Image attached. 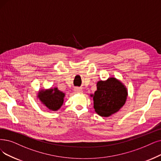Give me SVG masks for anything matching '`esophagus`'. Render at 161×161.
<instances>
[{"instance_id":"esophagus-1","label":"esophagus","mask_w":161,"mask_h":161,"mask_svg":"<svg viewBox=\"0 0 161 161\" xmlns=\"http://www.w3.org/2000/svg\"><path fill=\"white\" fill-rule=\"evenodd\" d=\"M76 92H78V93H82V90H81L80 88H77L76 89Z\"/></svg>"}]
</instances>
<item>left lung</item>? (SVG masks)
Instances as JSON below:
<instances>
[{"instance_id": "1", "label": "left lung", "mask_w": 161, "mask_h": 161, "mask_svg": "<svg viewBox=\"0 0 161 161\" xmlns=\"http://www.w3.org/2000/svg\"><path fill=\"white\" fill-rule=\"evenodd\" d=\"M127 96L126 88L115 78L98 81L97 91L91 95L96 112L103 117H108L119 111L124 105Z\"/></svg>"}]
</instances>
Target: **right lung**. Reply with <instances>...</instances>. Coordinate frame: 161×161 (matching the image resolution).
<instances>
[{
	"instance_id": "1",
	"label": "right lung",
	"mask_w": 161,
	"mask_h": 161,
	"mask_svg": "<svg viewBox=\"0 0 161 161\" xmlns=\"http://www.w3.org/2000/svg\"><path fill=\"white\" fill-rule=\"evenodd\" d=\"M37 96L49 110L56 111L62 106L65 94L55 88H51L49 91H40Z\"/></svg>"
}]
</instances>
